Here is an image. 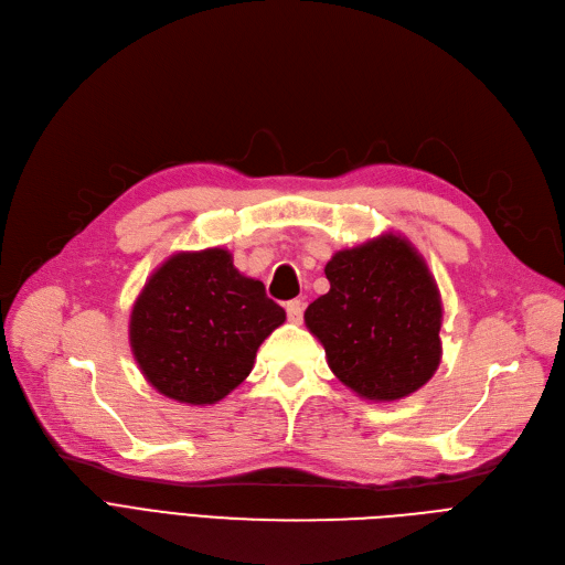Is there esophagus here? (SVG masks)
Wrapping results in <instances>:
<instances>
[{
  "label": "esophagus",
  "mask_w": 565,
  "mask_h": 565,
  "mask_svg": "<svg viewBox=\"0 0 565 565\" xmlns=\"http://www.w3.org/2000/svg\"><path fill=\"white\" fill-rule=\"evenodd\" d=\"M302 313H305V307L302 302H288L286 305V316L292 324H300L302 322Z\"/></svg>",
  "instance_id": "obj_1"
}]
</instances>
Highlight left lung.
I'll return each instance as SVG.
<instances>
[{"label":"left lung","mask_w":565,"mask_h":565,"mask_svg":"<svg viewBox=\"0 0 565 565\" xmlns=\"http://www.w3.org/2000/svg\"><path fill=\"white\" fill-rule=\"evenodd\" d=\"M330 290L305 311L332 373L366 401H398L435 375L441 360V300L424 256L382 233L324 265Z\"/></svg>","instance_id":"left-lung-1"}]
</instances>
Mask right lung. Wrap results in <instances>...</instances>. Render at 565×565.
I'll use <instances>...</instances> for the list:
<instances>
[{
    "instance_id": "add662e5",
    "label": "right lung",
    "mask_w": 565,
    "mask_h": 565,
    "mask_svg": "<svg viewBox=\"0 0 565 565\" xmlns=\"http://www.w3.org/2000/svg\"><path fill=\"white\" fill-rule=\"evenodd\" d=\"M286 311L222 247L169 256L130 313V345L143 377L188 405H213L241 384L258 345Z\"/></svg>"
}]
</instances>
